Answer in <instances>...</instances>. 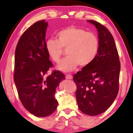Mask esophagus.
<instances>
[{
  "label": "esophagus",
  "instance_id": "1",
  "mask_svg": "<svg viewBox=\"0 0 133 133\" xmlns=\"http://www.w3.org/2000/svg\"><path fill=\"white\" fill-rule=\"evenodd\" d=\"M66 78L67 79H72L73 78V76L71 75H70V74H67L66 76Z\"/></svg>",
  "mask_w": 133,
  "mask_h": 133
}]
</instances>
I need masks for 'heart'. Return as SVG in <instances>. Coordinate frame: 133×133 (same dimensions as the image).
Wrapping results in <instances>:
<instances>
[{
  "instance_id": "b5f03b06",
  "label": "heart",
  "mask_w": 133,
  "mask_h": 133,
  "mask_svg": "<svg viewBox=\"0 0 133 133\" xmlns=\"http://www.w3.org/2000/svg\"><path fill=\"white\" fill-rule=\"evenodd\" d=\"M56 38L47 40L45 48L49 57L56 63L60 61L63 49H67V56L57 67L60 71H73L78 64L81 67L87 66L98 55L100 42L93 33L70 26L58 31Z\"/></svg>"
}]
</instances>
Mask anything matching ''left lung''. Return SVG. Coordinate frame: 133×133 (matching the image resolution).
Returning a JSON list of instances; mask_svg holds the SVG:
<instances>
[{"label":"left lung","instance_id":"obj_1","mask_svg":"<svg viewBox=\"0 0 133 133\" xmlns=\"http://www.w3.org/2000/svg\"><path fill=\"white\" fill-rule=\"evenodd\" d=\"M88 22L97 29L99 51L90 64L74 75L73 81L79 109L87 115L97 116L106 111L117 96L120 62L110 31L97 22Z\"/></svg>","mask_w":133,"mask_h":133}]
</instances>
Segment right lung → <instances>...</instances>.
I'll list each match as a JSON object with an SVG mask.
<instances>
[{
    "label": "right lung",
    "instance_id": "obj_1",
    "mask_svg": "<svg viewBox=\"0 0 133 133\" xmlns=\"http://www.w3.org/2000/svg\"><path fill=\"white\" fill-rule=\"evenodd\" d=\"M48 23L38 21L27 29L15 50L14 81L24 107L31 114L44 117L55 111V91L65 76L55 70L47 76L53 63L45 48Z\"/></svg>",
    "mask_w": 133,
    "mask_h": 133
}]
</instances>
